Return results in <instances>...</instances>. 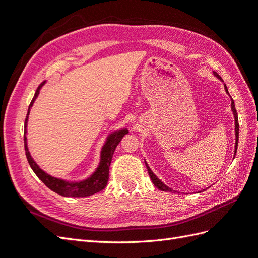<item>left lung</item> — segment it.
Segmentation results:
<instances>
[{
    "instance_id": "obj_1",
    "label": "left lung",
    "mask_w": 258,
    "mask_h": 258,
    "mask_svg": "<svg viewBox=\"0 0 258 258\" xmlns=\"http://www.w3.org/2000/svg\"><path fill=\"white\" fill-rule=\"evenodd\" d=\"M213 74H214V76H216L218 80L220 81H222V82H224L223 80H222V77L218 75L216 72H213ZM224 87H225V90H226V92L228 93L229 95V92H228V89H227V86H226L225 84H224ZM230 96V95H229ZM231 110H232V113H233V117H235V132H236V145H235V156H236V153H237V147H238V139H239V122H238V114H237V111H236V107H235V102H233V100L231 99ZM235 156H233V157H235ZM145 161V160H144ZM145 165H146V168H147V171H148V174H150V177H151V179H152V182H153V184L157 187L158 189H160V190H162V191H170V192H172L173 191V189H171V188H169V187L165 184V183H162L160 179L156 176L155 174H154V172L153 171L151 170V168L148 167V165H147V162L145 161ZM205 190V189H204Z\"/></svg>"
}]
</instances>
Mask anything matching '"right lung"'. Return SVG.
<instances>
[{
  "mask_svg": "<svg viewBox=\"0 0 258 258\" xmlns=\"http://www.w3.org/2000/svg\"><path fill=\"white\" fill-rule=\"evenodd\" d=\"M45 83L46 82H43L36 89L35 95L29 105L28 114H27L26 121H25V135H23V141H25L26 156H27L29 165H30L31 169L33 170V172L36 174V176L40 178L41 181L46 186H47L49 189L61 195V196L79 197V198L91 196V195H95L105 188V186L108 181V176H110V174H108V170H110L114 152L116 150L117 145H118L119 142L121 141V139L124 137V135H127L129 131L127 128H122V129L115 130L107 136L102 148H101L99 166L95 170V172H93L89 177L83 179V181L70 182V181H66V179H63V178H58V177L51 176L48 173H46L45 171L42 170L40 168V166H38L37 163L34 161L32 156H31V154L29 152V148H28V141H27L28 119H29V114L31 111V107L33 106L34 101L36 100L38 95H40L41 88L45 85Z\"/></svg>",
  "mask_w": 258,
  "mask_h": 258,
  "instance_id": "add662e5",
  "label": "right lung"
}]
</instances>
